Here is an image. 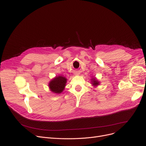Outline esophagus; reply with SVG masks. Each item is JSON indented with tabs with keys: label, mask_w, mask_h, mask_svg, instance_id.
Returning a JSON list of instances; mask_svg holds the SVG:
<instances>
[{
	"label": "esophagus",
	"mask_w": 146,
	"mask_h": 146,
	"mask_svg": "<svg viewBox=\"0 0 146 146\" xmlns=\"http://www.w3.org/2000/svg\"><path fill=\"white\" fill-rule=\"evenodd\" d=\"M79 74V73H77V74Z\"/></svg>",
	"instance_id": "34e87169"
}]
</instances>
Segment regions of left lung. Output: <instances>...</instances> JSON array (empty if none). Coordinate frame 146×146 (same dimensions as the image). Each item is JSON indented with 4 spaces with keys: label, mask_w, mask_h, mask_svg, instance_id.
I'll use <instances>...</instances> for the list:
<instances>
[{
    "label": "left lung",
    "mask_w": 146,
    "mask_h": 146,
    "mask_svg": "<svg viewBox=\"0 0 146 146\" xmlns=\"http://www.w3.org/2000/svg\"><path fill=\"white\" fill-rule=\"evenodd\" d=\"M91 82H92V84L94 86H98V84H100V83H99V82L98 81H97V80H96V78H92L91 79Z\"/></svg>",
    "instance_id": "1"
}]
</instances>
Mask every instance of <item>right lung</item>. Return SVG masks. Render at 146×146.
<instances>
[{
	"label": "right lung",
	"instance_id": "right-lung-1",
	"mask_svg": "<svg viewBox=\"0 0 146 146\" xmlns=\"http://www.w3.org/2000/svg\"><path fill=\"white\" fill-rule=\"evenodd\" d=\"M66 82H67V78L64 77L59 76H56L49 83V87L51 91L56 94H60L64 89Z\"/></svg>",
	"mask_w": 146,
	"mask_h": 146
}]
</instances>
